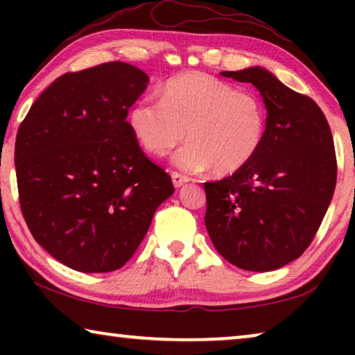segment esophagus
<instances>
[{
  "label": "esophagus",
  "instance_id": "obj_1",
  "mask_svg": "<svg viewBox=\"0 0 355 355\" xmlns=\"http://www.w3.org/2000/svg\"><path fill=\"white\" fill-rule=\"evenodd\" d=\"M171 179H173L174 187H181L186 182H189V178L184 176V174H181V173H173L171 174Z\"/></svg>",
  "mask_w": 355,
  "mask_h": 355
}]
</instances>
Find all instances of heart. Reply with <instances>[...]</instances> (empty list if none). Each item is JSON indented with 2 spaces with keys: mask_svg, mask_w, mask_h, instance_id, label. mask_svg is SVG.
<instances>
[{
  "mask_svg": "<svg viewBox=\"0 0 355 355\" xmlns=\"http://www.w3.org/2000/svg\"><path fill=\"white\" fill-rule=\"evenodd\" d=\"M129 125L137 142L153 157L174 155V164L189 173L210 169L227 176L250 163L261 147L266 111L252 92L198 71L164 82L162 101L142 100L132 106Z\"/></svg>",
  "mask_w": 355,
  "mask_h": 355,
  "instance_id": "heart-1",
  "label": "heart"
}]
</instances>
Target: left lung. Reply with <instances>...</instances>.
<instances>
[{"mask_svg":"<svg viewBox=\"0 0 355 355\" xmlns=\"http://www.w3.org/2000/svg\"><path fill=\"white\" fill-rule=\"evenodd\" d=\"M249 82L266 108L259 153L232 176L205 182V226L215 249L237 268L271 271L313 241L336 187L331 129L320 106L263 67L225 71Z\"/></svg>","mask_w":355,"mask_h":355,"instance_id":"8db88e82","label":"left lung"}]
</instances>
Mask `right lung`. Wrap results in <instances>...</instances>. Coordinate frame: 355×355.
Masks as SVG:
<instances>
[{
	"label": "right lung",
	"mask_w": 355,
	"mask_h": 355,
	"mask_svg": "<svg viewBox=\"0 0 355 355\" xmlns=\"http://www.w3.org/2000/svg\"><path fill=\"white\" fill-rule=\"evenodd\" d=\"M148 76L121 61L67 72L35 100L14 150L19 203L33 239L72 270L128 263L174 187L125 118Z\"/></svg>",
	"instance_id": "right-lung-1"
}]
</instances>
